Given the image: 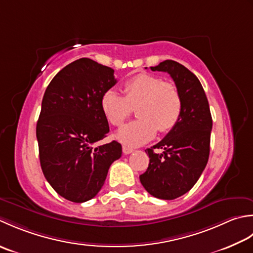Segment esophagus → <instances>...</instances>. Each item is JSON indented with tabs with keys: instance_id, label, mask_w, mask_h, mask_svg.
<instances>
[{
	"instance_id": "1",
	"label": "esophagus",
	"mask_w": 253,
	"mask_h": 253,
	"mask_svg": "<svg viewBox=\"0 0 253 253\" xmlns=\"http://www.w3.org/2000/svg\"><path fill=\"white\" fill-rule=\"evenodd\" d=\"M122 151H123V153L126 154V155H127V154H131V153L133 152V148L130 147V146L123 145V146H122Z\"/></svg>"
}]
</instances>
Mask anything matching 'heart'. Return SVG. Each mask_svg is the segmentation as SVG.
<instances>
[{"mask_svg": "<svg viewBox=\"0 0 253 253\" xmlns=\"http://www.w3.org/2000/svg\"><path fill=\"white\" fill-rule=\"evenodd\" d=\"M123 95L109 89L100 99L101 112L108 122L121 126L136 107V117L118 132L123 144L138 146L145 144L159 132H168L177 125L182 111V98L171 82L149 73H140L128 79L122 86Z\"/></svg>", "mask_w": 253, "mask_h": 253, "instance_id": "b5f03b06", "label": "heart"}]
</instances>
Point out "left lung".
Masks as SVG:
<instances>
[{"label":"left lung","mask_w":253,"mask_h":253,"mask_svg":"<svg viewBox=\"0 0 253 253\" xmlns=\"http://www.w3.org/2000/svg\"><path fill=\"white\" fill-rule=\"evenodd\" d=\"M151 70L171 76L182 98V111L167 135L145 151L149 164L140 180L153 197L173 200L190 191L202 174L209 161L213 121L205 91L191 71L172 60ZM155 148L163 153H155Z\"/></svg>","instance_id":"left-lung-1"}]
</instances>
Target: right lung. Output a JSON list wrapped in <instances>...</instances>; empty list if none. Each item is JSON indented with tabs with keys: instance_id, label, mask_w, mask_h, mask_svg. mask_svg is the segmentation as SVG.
I'll use <instances>...</instances> for the list:
<instances>
[{
	"instance_id": "right-lung-1",
	"label": "right lung",
	"mask_w": 253,
	"mask_h": 253,
	"mask_svg": "<svg viewBox=\"0 0 253 253\" xmlns=\"http://www.w3.org/2000/svg\"><path fill=\"white\" fill-rule=\"evenodd\" d=\"M115 71L82 58L62 69L44 91L36 127L42 172L62 198L83 203L96 197L111 164L117 141L95 147L109 132L100 99L115 86Z\"/></svg>"
}]
</instances>
